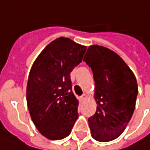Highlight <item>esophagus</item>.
<instances>
[{
    "label": "esophagus",
    "instance_id": "34e87169",
    "mask_svg": "<svg viewBox=\"0 0 150 150\" xmlns=\"http://www.w3.org/2000/svg\"><path fill=\"white\" fill-rule=\"evenodd\" d=\"M86 98H87V95H86V94H83V95L80 97V99L82 101H83L86 99Z\"/></svg>",
    "mask_w": 150,
    "mask_h": 150
}]
</instances>
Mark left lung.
<instances>
[{"instance_id":"1","label":"left lung","mask_w":150,"mask_h":150,"mask_svg":"<svg viewBox=\"0 0 150 150\" xmlns=\"http://www.w3.org/2000/svg\"><path fill=\"white\" fill-rule=\"evenodd\" d=\"M83 61L95 82L97 111L88 118L92 137L97 141H111L122 134L134 113L137 80L124 61L104 47L90 46Z\"/></svg>"}]
</instances>
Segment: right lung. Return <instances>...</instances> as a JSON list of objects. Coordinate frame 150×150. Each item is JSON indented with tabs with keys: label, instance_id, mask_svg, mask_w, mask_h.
Listing matches in <instances>:
<instances>
[{
	"label": "right lung",
	"instance_id": "obj_1",
	"mask_svg": "<svg viewBox=\"0 0 150 150\" xmlns=\"http://www.w3.org/2000/svg\"><path fill=\"white\" fill-rule=\"evenodd\" d=\"M87 47L67 38H57L39 54L29 73L26 102L33 123L47 139L70 134L78 118V100L70 73L83 61Z\"/></svg>",
	"mask_w": 150,
	"mask_h": 150
}]
</instances>
